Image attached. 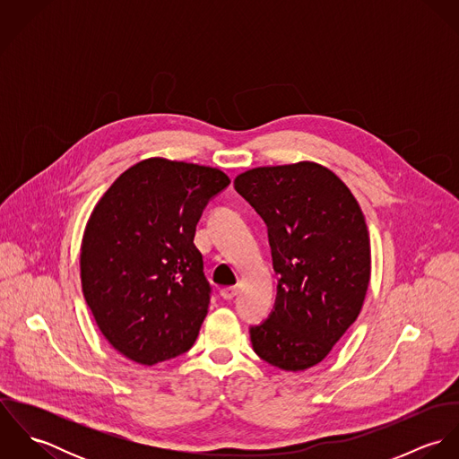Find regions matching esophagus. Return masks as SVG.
I'll return each mask as SVG.
<instances>
[{
    "instance_id": "obj_1",
    "label": "esophagus",
    "mask_w": 459,
    "mask_h": 459,
    "mask_svg": "<svg viewBox=\"0 0 459 459\" xmlns=\"http://www.w3.org/2000/svg\"><path fill=\"white\" fill-rule=\"evenodd\" d=\"M237 295H238V286H226V288L221 290V297H222L224 300H231V299H235Z\"/></svg>"
}]
</instances>
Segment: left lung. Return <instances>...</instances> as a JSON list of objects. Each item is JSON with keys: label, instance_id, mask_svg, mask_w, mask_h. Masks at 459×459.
<instances>
[{"label": "left lung", "instance_id": "left-lung-1", "mask_svg": "<svg viewBox=\"0 0 459 459\" xmlns=\"http://www.w3.org/2000/svg\"><path fill=\"white\" fill-rule=\"evenodd\" d=\"M235 189L268 230L277 279L273 311L249 328L256 355L284 371L322 362L357 320L371 273L369 233L350 189L315 162L266 166Z\"/></svg>", "mask_w": 459, "mask_h": 459}]
</instances>
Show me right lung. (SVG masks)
Masks as SVG:
<instances>
[{
  "mask_svg": "<svg viewBox=\"0 0 459 459\" xmlns=\"http://www.w3.org/2000/svg\"><path fill=\"white\" fill-rule=\"evenodd\" d=\"M230 178L208 166L146 159L95 204L81 244V282L104 337L143 366L186 353L208 313L197 221Z\"/></svg>",
  "mask_w": 459,
  "mask_h": 459,
  "instance_id": "add662e5",
  "label": "right lung"
}]
</instances>
